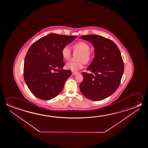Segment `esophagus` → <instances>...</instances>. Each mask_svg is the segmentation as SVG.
Returning <instances> with one entry per match:
<instances>
[{
	"instance_id": "obj_1",
	"label": "esophagus",
	"mask_w": 148,
	"mask_h": 148,
	"mask_svg": "<svg viewBox=\"0 0 148 148\" xmlns=\"http://www.w3.org/2000/svg\"><path fill=\"white\" fill-rule=\"evenodd\" d=\"M72 74L73 75H75L78 74L77 72H75V71H72Z\"/></svg>"
}]
</instances>
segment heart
<instances>
[{
	"mask_svg": "<svg viewBox=\"0 0 148 148\" xmlns=\"http://www.w3.org/2000/svg\"><path fill=\"white\" fill-rule=\"evenodd\" d=\"M74 53H79L77 57V62H70L66 63V68L69 70L77 71L82 69L84 62L87 63L92 58L90 53V47L88 44L85 42H79L73 45ZM61 55L63 58L66 61L70 60L72 53L70 49L67 45L64 46L61 49Z\"/></svg>",
	"mask_w": 148,
	"mask_h": 148,
	"instance_id": "obj_1",
	"label": "heart"
}]
</instances>
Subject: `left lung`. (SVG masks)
<instances>
[{
	"label": "left lung",
	"mask_w": 148,
	"mask_h": 148,
	"mask_svg": "<svg viewBox=\"0 0 148 148\" xmlns=\"http://www.w3.org/2000/svg\"><path fill=\"white\" fill-rule=\"evenodd\" d=\"M95 48V58L87 70L82 72L79 88L82 95L92 101L109 97L119 87L124 72V62L118 46L110 39L95 34L80 36ZM80 39V38H79Z\"/></svg>",
	"instance_id": "8db88e82"
}]
</instances>
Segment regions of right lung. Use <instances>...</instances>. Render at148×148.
<instances>
[{
  "instance_id": "obj_1",
  "label": "right lung",
  "mask_w": 148,
  "mask_h": 148,
  "mask_svg": "<svg viewBox=\"0 0 148 148\" xmlns=\"http://www.w3.org/2000/svg\"><path fill=\"white\" fill-rule=\"evenodd\" d=\"M76 38L50 34L30 47L25 58L24 77L35 97L49 100L61 92L72 72L62 69L64 64L61 51Z\"/></svg>"
}]
</instances>
